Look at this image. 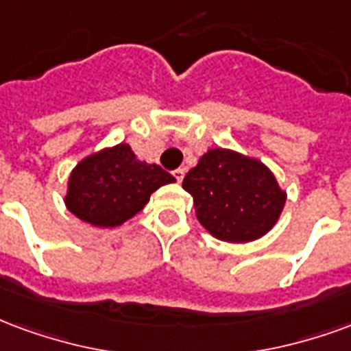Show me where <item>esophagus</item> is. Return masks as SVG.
<instances>
[{
  "label": "esophagus",
  "instance_id": "esophagus-1",
  "mask_svg": "<svg viewBox=\"0 0 351 351\" xmlns=\"http://www.w3.org/2000/svg\"><path fill=\"white\" fill-rule=\"evenodd\" d=\"M173 178H176V181H178V183H181V181H183V178H185V170H183V168L173 170Z\"/></svg>",
  "mask_w": 351,
  "mask_h": 351
}]
</instances>
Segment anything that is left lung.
<instances>
[{"label":"left lung","mask_w":351,"mask_h":351,"mask_svg":"<svg viewBox=\"0 0 351 351\" xmlns=\"http://www.w3.org/2000/svg\"><path fill=\"white\" fill-rule=\"evenodd\" d=\"M196 217L217 239L254 241L280 217L286 194L269 168L230 149H209L183 179Z\"/></svg>","instance_id":"8db88e82"}]
</instances>
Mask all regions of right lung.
I'll return each mask as SVG.
<instances>
[{
    "instance_id": "1",
    "label": "right lung",
    "mask_w": 351,
    "mask_h": 351,
    "mask_svg": "<svg viewBox=\"0 0 351 351\" xmlns=\"http://www.w3.org/2000/svg\"><path fill=\"white\" fill-rule=\"evenodd\" d=\"M173 181L172 173L140 162L130 145L119 144L76 165L65 204L80 221L112 228L142 211L158 186Z\"/></svg>"
}]
</instances>
